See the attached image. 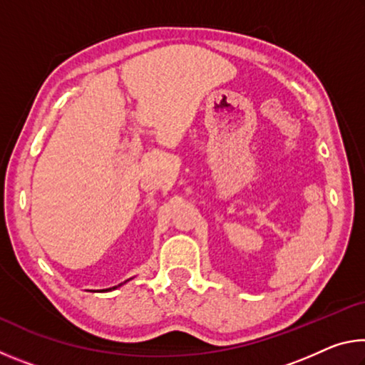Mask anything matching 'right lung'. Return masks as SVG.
<instances>
[{"label":"right lung","mask_w":365,"mask_h":365,"mask_svg":"<svg viewBox=\"0 0 365 365\" xmlns=\"http://www.w3.org/2000/svg\"><path fill=\"white\" fill-rule=\"evenodd\" d=\"M109 289H110V288H109Z\"/></svg>","instance_id":"1"}]
</instances>
